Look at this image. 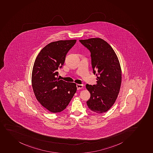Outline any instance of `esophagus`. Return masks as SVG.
<instances>
[{
    "label": "esophagus",
    "instance_id": "obj_1",
    "mask_svg": "<svg viewBox=\"0 0 153 153\" xmlns=\"http://www.w3.org/2000/svg\"><path fill=\"white\" fill-rule=\"evenodd\" d=\"M82 87H83L82 85H79V84L76 85V88H77V90H80L81 88H82Z\"/></svg>",
    "mask_w": 153,
    "mask_h": 153
}]
</instances>
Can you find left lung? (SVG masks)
Listing matches in <instances>:
<instances>
[{
	"mask_svg": "<svg viewBox=\"0 0 153 153\" xmlns=\"http://www.w3.org/2000/svg\"><path fill=\"white\" fill-rule=\"evenodd\" d=\"M79 42L90 51L93 74L97 76L96 85H86L91 94L87 105L94 112H105L114 104L120 88L119 60L111 46L103 39L91 38Z\"/></svg>",
	"mask_w": 153,
	"mask_h": 153,
	"instance_id": "obj_1",
	"label": "left lung"
}]
</instances>
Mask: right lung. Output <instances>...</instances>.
<instances>
[{"label": "right lung", "mask_w": 153, "mask_h": 153, "mask_svg": "<svg viewBox=\"0 0 153 153\" xmlns=\"http://www.w3.org/2000/svg\"><path fill=\"white\" fill-rule=\"evenodd\" d=\"M76 42L71 40L51 42L41 50L34 62L32 74L34 94L39 103L51 112L65 109L76 91L75 83L57 77L58 69Z\"/></svg>", "instance_id": "right-lung-1"}]
</instances>
